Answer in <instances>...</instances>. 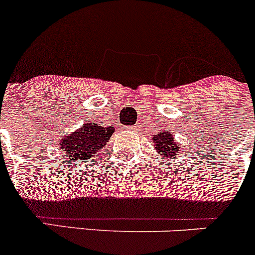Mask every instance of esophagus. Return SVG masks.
Segmentation results:
<instances>
[{
  "mask_svg": "<svg viewBox=\"0 0 255 255\" xmlns=\"http://www.w3.org/2000/svg\"><path fill=\"white\" fill-rule=\"evenodd\" d=\"M130 130H137V126H133V127H130Z\"/></svg>",
  "mask_w": 255,
  "mask_h": 255,
  "instance_id": "obj_1",
  "label": "esophagus"
}]
</instances>
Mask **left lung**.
<instances>
[{
	"label": "left lung",
	"mask_w": 255,
	"mask_h": 255,
	"mask_svg": "<svg viewBox=\"0 0 255 255\" xmlns=\"http://www.w3.org/2000/svg\"><path fill=\"white\" fill-rule=\"evenodd\" d=\"M151 140L154 142V148L158 150L160 155L175 158L177 151L180 150V144L174 139V135L170 134L168 130L158 133L156 135H154Z\"/></svg>",
	"instance_id": "8db88e82"
}]
</instances>
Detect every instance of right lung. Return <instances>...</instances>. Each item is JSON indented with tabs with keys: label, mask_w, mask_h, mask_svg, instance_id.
<instances>
[{
	"label": "right lung",
	"mask_w": 255,
	"mask_h": 255,
	"mask_svg": "<svg viewBox=\"0 0 255 255\" xmlns=\"http://www.w3.org/2000/svg\"><path fill=\"white\" fill-rule=\"evenodd\" d=\"M113 132V127H101L95 123H87L63 138L60 150L65 153L70 160H85L101 150Z\"/></svg>",
	"instance_id": "add662e5"
}]
</instances>
